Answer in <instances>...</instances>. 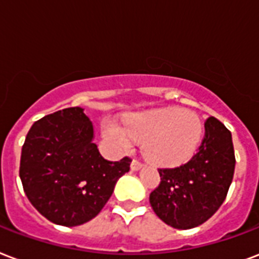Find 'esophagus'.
<instances>
[{
    "instance_id": "esophagus-1",
    "label": "esophagus",
    "mask_w": 259,
    "mask_h": 259,
    "mask_svg": "<svg viewBox=\"0 0 259 259\" xmlns=\"http://www.w3.org/2000/svg\"><path fill=\"white\" fill-rule=\"evenodd\" d=\"M142 167H143V163H140L139 161L134 159V161L131 162V170H132V171H138V170H140Z\"/></svg>"
}]
</instances>
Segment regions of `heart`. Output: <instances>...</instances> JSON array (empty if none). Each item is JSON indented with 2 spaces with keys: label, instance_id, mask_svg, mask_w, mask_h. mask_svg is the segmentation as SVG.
<instances>
[{
  "label": "heart",
  "instance_id": "heart-1",
  "mask_svg": "<svg viewBox=\"0 0 259 259\" xmlns=\"http://www.w3.org/2000/svg\"><path fill=\"white\" fill-rule=\"evenodd\" d=\"M123 125L113 120L102 123V136L119 151L143 142L144 155L154 163L177 166L189 161L200 146L202 124L197 115L180 108H162L131 113Z\"/></svg>",
  "mask_w": 259,
  "mask_h": 259
}]
</instances>
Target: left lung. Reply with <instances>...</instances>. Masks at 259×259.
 Listing matches in <instances>:
<instances>
[{"label": "left lung", "mask_w": 259, "mask_h": 259, "mask_svg": "<svg viewBox=\"0 0 259 259\" xmlns=\"http://www.w3.org/2000/svg\"><path fill=\"white\" fill-rule=\"evenodd\" d=\"M234 170L231 132L219 120L209 117L197 154L180 167L159 169L161 184L150 194V204L170 227H197L223 204Z\"/></svg>", "instance_id": "8db88e82"}]
</instances>
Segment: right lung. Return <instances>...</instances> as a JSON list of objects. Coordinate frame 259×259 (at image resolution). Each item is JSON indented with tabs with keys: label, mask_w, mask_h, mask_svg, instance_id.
Wrapping results in <instances>:
<instances>
[{
	"label": "right lung",
	"mask_w": 259,
	"mask_h": 259,
	"mask_svg": "<svg viewBox=\"0 0 259 259\" xmlns=\"http://www.w3.org/2000/svg\"><path fill=\"white\" fill-rule=\"evenodd\" d=\"M93 139V123L79 107L44 116L27 134L20 178L28 200L50 222L74 227L96 218L130 171V158L107 161Z\"/></svg>",
	"instance_id": "1"
}]
</instances>
